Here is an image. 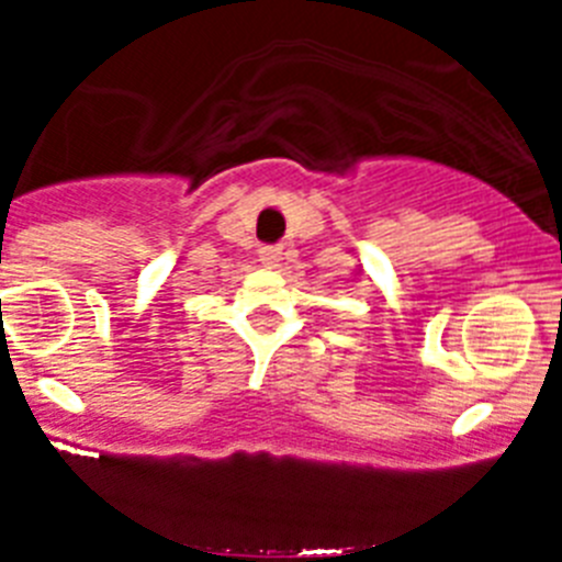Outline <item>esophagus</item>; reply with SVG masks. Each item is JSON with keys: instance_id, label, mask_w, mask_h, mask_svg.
Returning a JSON list of instances; mask_svg holds the SVG:
<instances>
[{"instance_id": "esophagus-1", "label": "esophagus", "mask_w": 562, "mask_h": 562, "mask_svg": "<svg viewBox=\"0 0 562 562\" xmlns=\"http://www.w3.org/2000/svg\"><path fill=\"white\" fill-rule=\"evenodd\" d=\"M258 261H261V265L265 267H278V261H281V247H261V250H258Z\"/></svg>"}]
</instances>
